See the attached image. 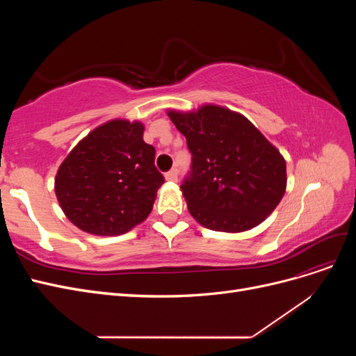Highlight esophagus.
Segmentation results:
<instances>
[{
    "label": "esophagus",
    "mask_w": 356,
    "mask_h": 356,
    "mask_svg": "<svg viewBox=\"0 0 356 356\" xmlns=\"http://www.w3.org/2000/svg\"><path fill=\"white\" fill-rule=\"evenodd\" d=\"M165 178H166V181H169V182H177V179H178V172H177V169H172V170L166 172Z\"/></svg>",
    "instance_id": "34e87169"
}]
</instances>
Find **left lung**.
Segmentation results:
<instances>
[{
    "instance_id": "1",
    "label": "left lung",
    "mask_w": 356,
    "mask_h": 356,
    "mask_svg": "<svg viewBox=\"0 0 356 356\" xmlns=\"http://www.w3.org/2000/svg\"><path fill=\"white\" fill-rule=\"evenodd\" d=\"M168 115L193 154L191 175L181 186L191 217L224 233L261 224L286 190L279 149L243 114L221 105L168 110Z\"/></svg>"
}]
</instances>
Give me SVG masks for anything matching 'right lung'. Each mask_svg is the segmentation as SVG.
<instances>
[{
	"label": "right lung",
	"instance_id": "add662e5",
	"mask_svg": "<svg viewBox=\"0 0 356 356\" xmlns=\"http://www.w3.org/2000/svg\"><path fill=\"white\" fill-rule=\"evenodd\" d=\"M144 124L113 118L95 127L62 161L55 193L65 217L95 236H117L147 220L165 182Z\"/></svg>",
	"mask_w": 356,
	"mask_h": 356
}]
</instances>
